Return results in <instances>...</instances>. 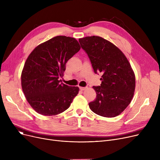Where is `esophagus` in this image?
Here are the masks:
<instances>
[{
    "mask_svg": "<svg viewBox=\"0 0 160 160\" xmlns=\"http://www.w3.org/2000/svg\"><path fill=\"white\" fill-rule=\"evenodd\" d=\"M79 88L81 91H83V90H85L86 89V88H84V87H80Z\"/></svg>",
    "mask_w": 160,
    "mask_h": 160,
    "instance_id": "34e87169",
    "label": "esophagus"
}]
</instances>
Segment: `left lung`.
<instances>
[{"label": "left lung", "mask_w": 160, "mask_h": 160, "mask_svg": "<svg viewBox=\"0 0 160 160\" xmlns=\"http://www.w3.org/2000/svg\"><path fill=\"white\" fill-rule=\"evenodd\" d=\"M87 53L94 72L102 74L101 84L93 86L95 100L89 103L95 113L104 117L120 115L130 104L136 87L135 74L121 50L99 36L79 39Z\"/></svg>", "instance_id": "left-lung-1"}]
</instances>
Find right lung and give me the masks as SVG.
Segmentation results:
<instances>
[{
    "label": "right lung",
    "instance_id": "1",
    "mask_svg": "<svg viewBox=\"0 0 160 160\" xmlns=\"http://www.w3.org/2000/svg\"><path fill=\"white\" fill-rule=\"evenodd\" d=\"M80 49L76 39L58 36L39 45L30 54L21 73V86L36 112L52 116L69 108L79 88L60 83V78L67 62Z\"/></svg>",
    "mask_w": 160,
    "mask_h": 160
}]
</instances>
